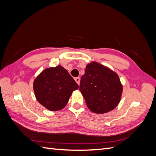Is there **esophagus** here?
Instances as JSON below:
<instances>
[{
	"label": "esophagus",
	"instance_id": "esophagus-1",
	"mask_svg": "<svg viewBox=\"0 0 156 156\" xmlns=\"http://www.w3.org/2000/svg\"><path fill=\"white\" fill-rule=\"evenodd\" d=\"M75 81H76V83L79 85V84H80V78H79V77L75 78Z\"/></svg>",
	"mask_w": 156,
	"mask_h": 156
}]
</instances>
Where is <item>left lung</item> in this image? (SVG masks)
<instances>
[{
	"label": "left lung",
	"instance_id": "1",
	"mask_svg": "<svg viewBox=\"0 0 156 156\" xmlns=\"http://www.w3.org/2000/svg\"><path fill=\"white\" fill-rule=\"evenodd\" d=\"M79 90L90 110L96 114H104L119 104L123 86L115 72L93 61L87 65Z\"/></svg>",
	"mask_w": 156,
	"mask_h": 156
}]
</instances>
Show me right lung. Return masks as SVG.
<instances>
[{
	"label": "right lung",
	"mask_w": 156,
	"mask_h": 156,
	"mask_svg": "<svg viewBox=\"0 0 156 156\" xmlns=\"http://www.w3.org/2000/svg\"><path fill=\"white\" fill-rule=\"evenodd\" d=\"M78 88L76 82L60 65L44 69L33 82L36 100L51 111L62 109Z\"/></svg>",
	"instance_id": "obj_1"
}]
</instances>
